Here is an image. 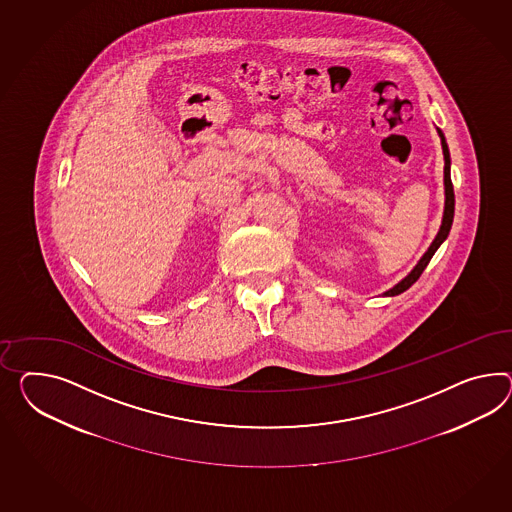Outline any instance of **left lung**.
I'll return each instance as SVG.
<instances>
[{
    "instance_id": "obj_1",
    "label": "left lung",
    "mask_w": 512,
    "mask_h": 512,
    "mask_svg": "<svg viewBox=\"0 0 512 512\" xmlns=\"http://www.w3.org/2000/svg\"><path fill=\"white\" fill-rule=\"evenodd\" d=\"M436 132L440 135V143H442V152H444V215H442V224H440V230L433 239V243L429 245V249L425 250V254L421 256L420 262L414 265V269L408 273L403 280H399L395 284L394 288L386 289L382 293V297H395V295H401L403 291H407L418 278L421 273L425 271V267L431 262V258L434 256V252L440 249V245L446 241L449 236V230H451V224H453V215H455V193H453V184H451V158H449V148H447L446 137L440 128H436Z\"/></svg>"
}]
</instances>
